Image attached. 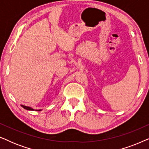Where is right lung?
<instances>
[{"label": "right lung", "mask_w": 149, "mask_h": 149, "mask_svg": "<svg viewBox=\"0 0 149 149\" xmlns=\"http://www.w3.org/2000/svg\"><path fill=\"white\" fill-rule=\"evenodd\" d=\"M22 107H23L24 109L27 110V111H41L42 110L40 109V110H34V109H32L31 107H26V106H24V105H21Z\"/></svg>", "instance_id": "obj_1"}]
</instances>
